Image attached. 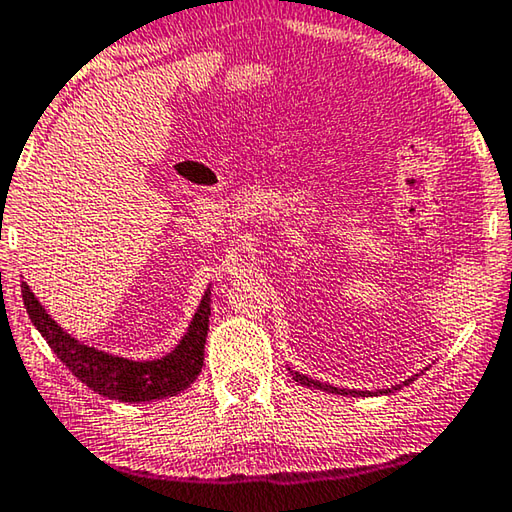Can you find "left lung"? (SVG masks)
<instances>
[{
    "label": "left lung",
    "mask_w": 512,
    "mask_h": 512,
    "mask_svg": "<svg viewBox=\"0 0 512 512\" xmlns=\"http://www.w3.org/2000/svg\"><path fill=\"white\" fill-rule=\"evenodd\" d=\"M424 371H421V373H424ZM289 373H291V378H294L298 385L314 387V389H321V392L342 394V396H383V394H392V392H396V389H403L405 385L415 383V380L419 378V373H415V376H410L408 380H403L401 385H392V387H385V389H371V392H369V389H344V387H335V385H330V383H321V380H314L310 376H305V373H298V371H291V369H289Z\"/></svg>",
    "instance_id": "1"
}]
</instances>
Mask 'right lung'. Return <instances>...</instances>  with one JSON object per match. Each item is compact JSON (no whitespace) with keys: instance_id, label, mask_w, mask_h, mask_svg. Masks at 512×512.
<instances>
[{"instance_id":"1","label":"right lung","mask_w":512,"mask_h":512,"mask_svg":"<svg viewBox=\"0 0 512 512\" xmlns=\"http://www.w3.org/2000/svg\"><path fill=\"white\" fill-rule=\"evenodd\" d=\"M20 287L31 323L45 337L56 358L95 394L125 403L159 401L184 392L202 371L209 314H212V285L202 294L184 337L164 358L154 360H129L123 355L97 351L95 346L79 342L47 314L27 282H22Z\"/></svg>"}]
</instances>
